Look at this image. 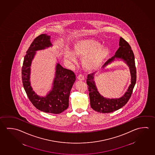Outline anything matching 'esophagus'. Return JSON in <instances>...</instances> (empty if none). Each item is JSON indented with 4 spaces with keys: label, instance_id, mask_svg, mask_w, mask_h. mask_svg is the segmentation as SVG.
Segmentation results:
<instances>
[{
    "label": "esophagus",
    "instance_id": "esophagus-1",
    "mask_svg": "<svg viewBox=\"0 0 155 155\" xmlns=\"http://www.w3.org/2000/svg\"><path fill=\"white\" fill-rule=\"evenodd\" d=\"M77 78H78V80H79V81H84V76H83L81 74H80L79 75H78V76Z\"/></svg>",
    "mask_w": 155,
    "mask_h": 155
}]
</instances>
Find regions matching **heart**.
I'll use <instances>...</instances> for the list:
<instances>
[{"mask_svg": "<svg viewBox=\"0 0 155 155\" xmlns=\"http://www.w3.org/2000/svg\"><path fill=\"white\" fill-rule=\"evenodd\" d=\"M72 52L69 50L64 52V58L71 63H76V57H83L82 65L87 71L98 69L109 53V48L92 38L78 39L75 41Z\"/></svg>", "mask_w": 155, "mask_h": 155, "instance_id": "obj_1", "label": "heart"}]
</instances>
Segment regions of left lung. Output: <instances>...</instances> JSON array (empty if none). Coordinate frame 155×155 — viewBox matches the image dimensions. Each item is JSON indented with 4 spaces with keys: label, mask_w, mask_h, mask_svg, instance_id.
I'll return each instance as SVG.
<instances>
[{
    "label": "left lung",
    "mask_w": 155,
    "mask_h": 155,
    "mask_svg": "<svg viewBox=\"0 0 155 155\" xmlns=\"http://www.w3.org/2000/svg\"><path fill=\"white\" fill-rule=\"evenodd\" d=\"M119 48L114 56L109 59L103 65L104 69L109 64L114 61L115 59H120L125 61L129 67L131 74V84L124 94L119 98L109 99L102 96L97 89L94 81L95 73L89 74L87 77L86 83L88 85L90 105L92 109L100 113H110L115 111L124 107L127 104L131 96L133 89L136 82V69L135 66L134 56V52L129 44L120 37L119 39Z\"/></svg>",
    "instance_id": "1"
}]
</instances>
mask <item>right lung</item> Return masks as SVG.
<instances>
[{
	"label": "right lung",
	"instance_id": "add662e5",
	"mask_svg": "<svg viewBox=\"0 0 155 155\" xmlns=\"http://www.w3.org/2000/svg\"><path fill=\"white\" fill-rule=\"evenodd\" d=\"M50 37L46 34H41L31 44L24 59L22 81L28 99L37 109L46 113L59 114L69 107V96L76 79L74 72L64 68L59 63L57 64L52 89L45 97L39 96L35 93L31 86L30 80V66L36 51L52 46Z\"/></svg>",
	"mask_w": 155,
	"mask_h": 155
}]
</instances>
